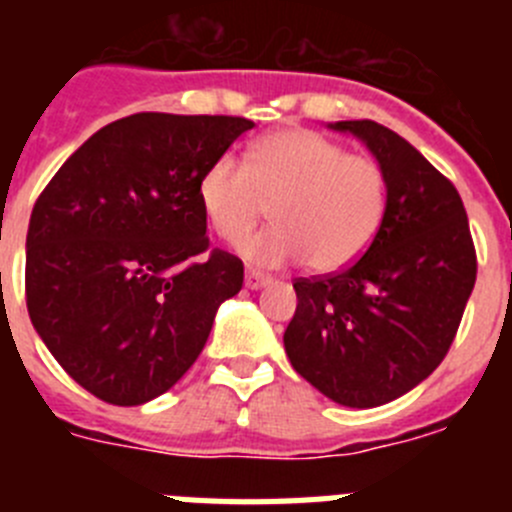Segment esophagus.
<instances>
[{"label": "esophagus", "mask_w": 512, "mask_h": 512, "mask_svg": "<svg viewBox=\"0 0 512 512\" xmlns=\"http://www.w3.org/2000/svg\"><path fill=\"white\" fill-rule=\"evenodd\" d=\"M269 282H271V277H266V274H261V271H253V269L246 271V287L248 289H261V287H266Z\"/></svg>", "instance_id": "34e87169"}]
</instances>
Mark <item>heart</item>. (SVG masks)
<instances>
[{
  "label": "heart",
  "instance_id": "b5f03b06",
  "mask_svg": "<svg viewBox=\"0 0 512 512\" xmlns=\"http://www.w3.org/2000/svg\"><path fill=\"white\" fill-rule=\"evenodd\" d=\"M197 197L223 241H241L271 205L274 225L241 246L251 264L305 259L307 269L330 274L354 264L382 228L387 174L377 158L287 128L256 140L246 164L230 153L217 156L202 171Z\"/></svg>",
  "mask_w": 512,
  "mask_h": 512
}]
</instances>
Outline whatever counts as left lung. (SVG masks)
<instances>
[{"instance_id":"left-lung-1","label":"left lung","mask_w":512,"mask_h":512,"mask_svg":"<svg viewBox=\"0 0 512 512\" xmlns=\"http://www.w3.org/2000/svg\"><path fill=\"white\" fill-rule=\"evenodd\" d=\"M328 128L366 143L387 174L382 228L359 261L295 279L284 348L302 379L346 408H377L431 377L449 354L477 279V253L454 184L374 120Z\"/></svg>"}]
</instances>
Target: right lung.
Masks as SVG:
<instances>
[{
    "mask_svg": "<svg viewBox=\"0 0 512 512\" xmlns=\"http://www.w3.org/2000/svg\"><path fill=\"white\" fill-rule=\"evenodd\" d=\"M246 117L138 112L56 171L27 228V312L53 359L110 405H143L187 374L243 261L210 251L197 184ZM207 252V257L201 253Z\"/></svg>",
    "mask_w": 512,
    "mask_h": 512,
    "instance_id": "obj_1",
    "label": "right lung"
}]
</instances>
